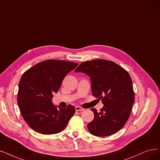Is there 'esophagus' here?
<instances>
[{"label": "esophagus", "instance_id": "34e87169", "mask_svg": "<svg viewBox=\"0 0 160 160\" xmlns=\"http://www.w3.org/2000/svg\"><path fill=\"white\" fill-rule=\"evenodd\" d=\"M75 110L76 111H84V108H81L80 106H77L75 107Z\"/></svg>", "mask_w": 160, "mask_h": 160}]
</instances>
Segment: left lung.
I'll list each match as a JSON object with an SVG mask.
<instances>
[{
  "mask_svg": "<svg viewBox=\"0 0 160 160\" xmlns=\"http://www.w3.org/2000/svg\"><path fill=\"white\" fill-rule=\"evenodd\" d=\"M90 77L93 97L104 106L94 112L87 125L88 131L97 137L110 136L119 131L128 120L135 102L131 77L126 70L112 61L103 59L82 62L75 70Z\"/></svg>",
  "mask_w": 160,
  "mask_h": 160,
  "instance_id": "left-lung-1",
  "label": "left lung"
}]
</instances>
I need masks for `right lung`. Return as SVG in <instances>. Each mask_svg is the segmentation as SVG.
<instances>
[{"mask_svg": "<svg viewBox=\"0 0 160 160\" xmlns=\"http://www.w3.org/2000/svg\"><path fill=\"white\" fill-rule=\"evenodd\" d=\"M78 66L72 62L47 60L24 72L19 82L18 104L23 119L32 129L43 135H52L66 128L75 112V107L69 104L66 108H57L52 98L65 76Z\"/></svg>", "mask_w": 160, "mask_h": 160, "instance_id": "right-lung-1", "label": "right lung"}]
</instances>
